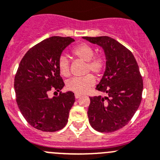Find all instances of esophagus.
I'll return each mask as SVG.
<instances>
[{"label": "esophagus", "instance_id": "34e87169", "mask_svg": "<svg viewBox=\"0 0 160 160\" xmlns=\"http://www.w3.org/2000/svg\"><path fill=\"white\" fill-rule=\"evenodd\" d=\"M80 96H81V95H79V94H75V98H80Z\"/></svg>", "mask_w": 160, "mask_h": 160}]
</instances>
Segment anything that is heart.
Instances as JSON below:
<instances>
[{"label":"heart","instance_id":"b5f03b06","mask_svg":"<svg viewBox=\"0 0 160 160\" xmlns=\"http://www.w3.org/2000/svg\"><path fill=\"white\" fill-rule=\"evenodd\" d=\"M73 56L86 62L84 73L90 72L97 77L102 75L107 68V59L102 53L95 54V49L87 43H80L74 46L71 50ZM58 68L63 77H68L70 74V64L68 58L61 56L58 59ZM95 77L88 74L80 78H72L66 83V88L76 94H84L95 85Z\"/></svg>","mask_w":160,"mask_h":160}]
</instances>
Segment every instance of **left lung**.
<instances>
[{
    "label": "left lung",
    "instance_id": "1",
    "mask_svg": "<svg viewBox=\"0 0 160 160\" xmlns=\"http://www.w3.org/2000/svg\"><path fill=\"white\" fill-rule=\"evenodd\" d=\"M102 46L107 68L96 90L107 96L90 97L89 123L95 130L112 132L122 129L133 117L142 99L143 79L132 52L108 36L83 37Z\"/></svg>",
    "mask_w": 160,
    "mask_h": 160
}]
</instances>
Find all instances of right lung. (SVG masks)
I'll list each match as a JSON object with an SVG mask.
<instances>
[{
  "label": "right lung",
  "instance_id": "right-lung-1",
  "mask_svg": "<svg viewBox=\"0 0 160 160\" xmlns=\"http://www.w3.org/2000/svg\"><path fill=\"white\" fill-rule=\"evenodd\" d=\"M74 41L70 37L46 38L31 47L18 67L14 80L16 102L27 122L38 130L55 132L68 122L74 93L60 92L52 99L48 93L63 88L58 62L65 47Z\"/></svg>",
  "mask_w": 160,
  "mask_h": 160
}]
</instances>
